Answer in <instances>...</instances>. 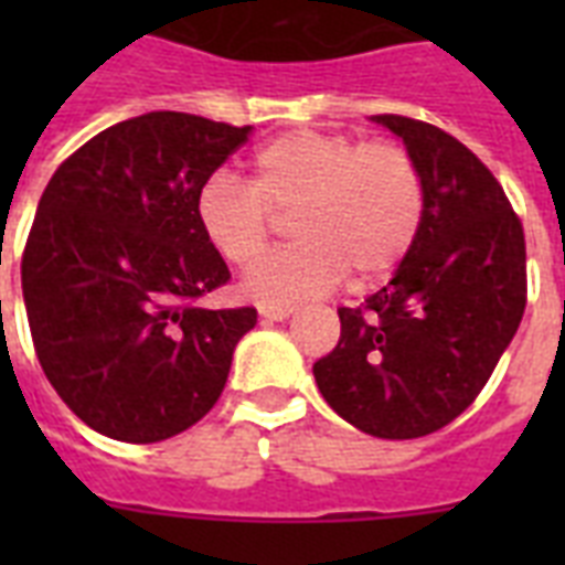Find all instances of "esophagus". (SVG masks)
Returning a JSON list of instances; mask_svg holds the SVG:
<instances>
[{
	"mask_svg": "<svg viewBox=\"0 0 565 565\" xmlns=\"http://www.w3.org/2000/svg\"><path fill=\"white\" fill-rule=\"evenodd\" d=\"M290 313H292V308H281V305H278V308H275V305L273 308H266V305L260 308V317L269 319V322H281V319H287Z\"/></svg>",
	"mask_w": 565,
	"mask_h": 565,
	"instance_id": "1",
	"label": "esophagus"
}]
</instances>
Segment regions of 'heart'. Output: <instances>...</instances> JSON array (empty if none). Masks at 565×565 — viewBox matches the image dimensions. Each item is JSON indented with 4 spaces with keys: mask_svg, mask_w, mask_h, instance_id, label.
I'll return each mask as SVG.
<instances>
[{
    "mask_svg": "<svg viewBox=\"0 0 565 565\" xmlns=\"http://www.w3.org/2000/svg\"><path fill=\"white\" fill-rule=\"evenodd\" d=\"M195 222L228 266L246 269L273 237V213H290L296 237L246 278L264 305L313 299L343 281H375L402 264L419 237L425 179L395 140L287 131L252 158V181L213 172L195 190Z\"/></svg>",
    "mask_w": 565,
    "mask_h": 565,
    "instance_id": "b5f03b06",
    "label": "heart"
}]
</instances>
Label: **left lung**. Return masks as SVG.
Instances as JSON below:
<instances>
[{"instance_id": "1", "label": "left lung", "mask_w": 565, "mask_h": 565, "mask_svg": "<svg viewBox=\"0 0 565 565\" xmlns=\"http://www.w3.org/2000/svg\"><path fill=\"white\" fill-rule=\"evenodd\" d=\"M425 179L419 237L386 287L340 308V343L313 363L322 398L381 439H416L478 398L527 301L525 231L501 184L457 137L377 114Z\"/></svg>"}]
</instances>
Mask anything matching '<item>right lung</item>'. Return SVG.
<instances>
[{
	"label": "right lung",
	"mask_w": 565,
	"mask_h": 565,
	"mask_svg": "<svg viewBox=\"0 0 565 565\" xmlns=\"http://www.w3.org/2000/svg\"><path fill=\"white\" fill-rule=\"evenodd\" d=\"M252 126L152 110L90 137L40 195L22 299L49 384L93 430L161 443L211 411L255 308L195 301L231 273L195 222V190Z\"/></svg>",
	"instance_id": "1"
}]
</instances>
